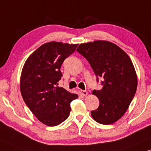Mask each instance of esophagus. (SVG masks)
Instances as JSON below:
<instances>
[{
	"mask_svg": "<svg viewBox=\"0 0 151 151\" xmlns=\"http://www.w3.org/2000/svg\"><path fill=\"white\" fill-rule=\"evenodd\" d=\"M81 95H83V96H86V95H88V92L86 91H81Z\"/></svg>",
	"mask_w": 151,
	"mask_h": 151,
	"instance_id": "34e87169",
	"label": "esophagus"
}]
</instances>
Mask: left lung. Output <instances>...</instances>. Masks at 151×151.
<instances>
[{"label": "left lung", "instance_id": "obj_1", "mask_svg": "<svg viewBox=\"0 0 151 151\" xmlns=\"http://www.w3.org/2000/svg\"><path fill=\"white\" fill-rule=\"evenodd\" d=\"M91 65L102 88L93 91L100 105L91 111L95 121L109 125L119 120L128 109L137 88V77L128 55L115 44L98 40L81 44L77 49Z\"/></svg>", "mask_w": 151, "mask_h": 151}]
</instances>
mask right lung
Instances as JSON below:
<instances>
[{
  "instance_id": "obj_1",
  "label": "right lung",
  "mask_w": 151,
  "mask_h": 151,
  "mask_svg": "<svg viewBox=\"0 0 151 151\" xmlns=\"http://www.w3.org/2000/svg\"><path fill=\"white\" fill-rule=\"evenodd\" d=\"M78 45L50 42L44 44L28 57L23 67L20 89L25 103L38 120L48 126L65 121L71 111L70 102L78 98L58 82L60 67Z\"/></svg>"
}]
</instances>
